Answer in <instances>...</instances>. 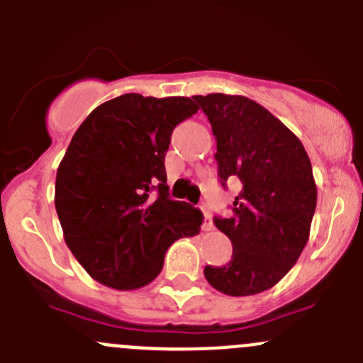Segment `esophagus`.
Here are the masks:
<instances>
[{
  "mask_svg": "<svg viewBox=\"0 0 363 363\" xmlns=\"http://www.w3.org/2000/svg\"><path fill=\"white\" fill-rule=\"evenodd\" d=\"M200 208H202L203 212V225H202V230H205V232H211V230H214V223H212L211 219V214H208L207 211V205H200Z\"/></svg>",
  "mask_w": 363,
  "mask_h": 363,
  "instance_id": "1",
  "label": "esophagus"
}]
</instances>
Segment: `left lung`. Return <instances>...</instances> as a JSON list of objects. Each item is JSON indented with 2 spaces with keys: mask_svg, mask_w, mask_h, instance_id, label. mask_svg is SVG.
I'll return each mask as SVG.
<instances>
[{
  "mask_svg": "<svg viewBox=\"0 0 363 363\" xmlns=\"http://www.w3.org/2000/svg\"><path fill=\"white\" fill-rule=\"evenodd\" d=\"M216 138L218 177L239 182L232 216L214 225L232 240V259L207 265L205 279L221 294L255 295L279 283L309 239L316 211L313 167L302 142L246 96H193Z\"/></svg>",
  "mask_w": 363,
  "mask_h": 363,
  "instance_id": "obj_1",
  "label": "left lung"
}]
</instances>
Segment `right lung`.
Returning a JSON list of instances; mask_svg holds the SVG:
<instances>
[{
	"instance_id": "right-lung-1",
	"label": "right lung",
	"mask_w": 363,
	"mask_h": 363,
	"mask_svg": "<svg viewBox=\"0 0 363 363\" xmlns=\"http://www.w3.org/2000/svg\"><path fill=\"white\" fill-rule=\"evenodd\" d=\"M191 98L137 93L86 117L56 175L65 240L93 279L137 290L163 269L164 252L200 232V208L170 199L164 155L174 128L196 113Z\"/></svg>"
}]
</instances>
